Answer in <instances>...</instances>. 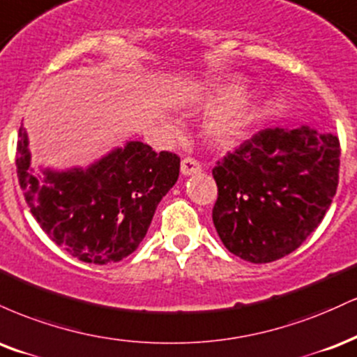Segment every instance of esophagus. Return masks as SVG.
Returning <instances> with one entry per match:
<instances>
[{"instance_id": "1", "label": "esophagus", "mask_w": 357, "mask_h": 357, "mask_svg": "<svg viewBox=\"0 0 357 357\" xmlns=\"http://www.w3.org/2000/svg\"><path fill=\"white\" fill-rule=\"evenodd\" d=\"M180 172H182L183 175H194L202 172V165H200L199 160H195V158L185 157L182 163H180Z\"/></svg>"}]
</instances>
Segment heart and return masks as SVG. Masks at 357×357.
I'll return each mask as SVG.
<instances>
[{
    "label": "heart",
    "instance_id": "heart-1",
    "mask_svg": "<svg viewBox=\"0 0 357 357\" xmlns=\"http://www.w3.org/2000/svg\"><path fill=\"white\" fill-rule=\"evenodd\" d=\"M237 93L238 90H236V88L225 90L220 95V98L230 103H225L219 110L213 112L211 120L207 121V133L212 138H215L217 142L232 140L252 119L254 103L245 98H237L232 102L231 100L236 98Z\"/></svg>",
    "mask_w": 357,
    "mask_h": 357
}]
</instances>
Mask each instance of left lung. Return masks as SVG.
<instances>
[{
	"mask_svg": "<svg viewBox=\"0 0 357 357\" xmlns=\"http://www.w3.org/2000/svg\"><path fill=\"white\" fill-rule=\"evenodd\" d=\"M339 155L336 135L301 125L261 130L220 158L212 219L224 245L254 264L296 250L336 195Z\"/></svg>",
	"mask_w": 357,
	"mask_h": 357,
	"instance_id": "left-lung-1",
	"label": "left lung"
}]
</instances>
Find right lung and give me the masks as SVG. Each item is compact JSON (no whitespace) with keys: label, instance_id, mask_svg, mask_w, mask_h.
Segmentation results:
<instances>
[{"label":"right lung","instance_id":"add662e5","mask_svg":"<svg viewBox=\"0 0 357 357\" xmlns=\"http://www.w3.org/2000/svg\"><path fill=\"white\" fill-rule=\"evenodd\" d=\"M16 174L40 227L65 252L88 264L119 262L144 241L155 208L175 185L180 157L128 142L86 170L33 174L20 128Z\"/></svg>","mask_w":357,"mask_h":357}]
</instances>
